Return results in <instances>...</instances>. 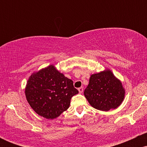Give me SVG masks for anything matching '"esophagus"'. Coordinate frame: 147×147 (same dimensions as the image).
I'll return each instance as SVG.
<instances>
[{
	"label": "esophagus",
	"mask_w": 147,
	"mask_h": 147,
	"mask_svg": "<svg viewBox=\"0 0 147 147\" xmlns=\"http://www.w3.org/2000/svg\"><path fill=\"white\" fill-rule=\"evenodd\" d=\"M78 90H79V92H80V93H82V92H83V91H84V88H83V87H80V88H78Z\"/></svg>",
	"instance_id": "1"
}]
</instances>
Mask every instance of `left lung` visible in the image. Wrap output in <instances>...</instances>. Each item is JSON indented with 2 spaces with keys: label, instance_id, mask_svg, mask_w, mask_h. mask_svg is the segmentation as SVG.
I'll use <instances>...</instances> for the list:
<instances>
[{
  "label": "left lung",
  "instance_id": "8db88e82",
  "mask_svg": "<svg viewBox=\"0 0 147 147\" xmlns=\"http://www.w3.org/2000/svg\"><path fill=\"white\" fill-rule=\"evenodd\" d=\"M84 93L92 107L104 111L116 109L124 97L122 83L109 70L91 75Z\"/></svg>",
  "mask_w": 147,
  "mask_h": 147
}]
</instances>
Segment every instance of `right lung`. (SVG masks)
<instances>
[{
  "mask_svg": "<svg viewBox=\"0 0 147 147\" xmlns=\"http://www.w3.org/2000/svg\"><path fill=\"white\" fill-rule=\"evenodd\" d=\"M78 92L71 79L53 65L32 75L25 88V96L32 109L47 119L56 118L66 111L72 97Z\"/></svg>",
  "mask_w": 147,
  "mask_h": 147,
  "instance_id": "add662e5",
  "label": "right lung"
}]
</instances>
